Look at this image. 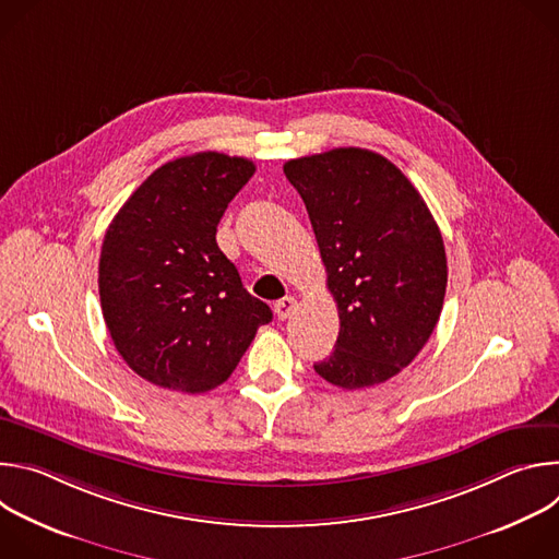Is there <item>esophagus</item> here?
Listing matches in <instances>:
<instances>
[{
	"instance_id": "1",
	"label": "esophagus",
	"mask_w": 559,
	"mask_h": 559,
	"mask_svg": "<svg viewBox=\"0 0 559 559\" xmlns=\"http://www.w3.org/2000/svg\"><path fill=\"white\" fill-rule=\"evenodd\" d=\"M296 307H298L296 298H292V296H285V298H281V300L274 305V313H276L278 321H285V318L294 316Z\"/></svg>"
}]
</instances>
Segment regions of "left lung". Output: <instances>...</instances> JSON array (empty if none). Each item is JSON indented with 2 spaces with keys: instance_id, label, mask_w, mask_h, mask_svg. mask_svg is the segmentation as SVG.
<instances>
[{
  "instance_id": "8db88e82",
  "label": "left lung",
  "mask_w": 559,
  "mask_h": 559,
  "mask_svg": "<svg viewBox=\"0 0 559 559\" xmlns=\"http://www.w3.org/2000/svg\"><path fill=\"white\" fill-rule=\"evenodd\" d=\"M298 190L338 305L341 332L316 373L343 389L380 384L427 345L444 302L442 234L412 181L365 147L292 158Z\"/></svg>"
}]
</instances>
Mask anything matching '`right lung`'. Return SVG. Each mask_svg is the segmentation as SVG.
Wrapping results in <instances>:
<instances>
[{
    "instance_id": "1",
    "label": "right lung",
    "mask_w": 559,
    "mask_h": 559,
    "mask_svg": "<svg viewBox=\"0 0 559 559\" xmlns=\"http://www.w3.org/2000/svg\"><path fill=\"white\" fill-rule=\"evenodd\" d=\"M243 156L197 152L156 168L106 229L99 298L128 367L147 382L203 393L236 369L272 309L216 246L227 203L254 175Z\"/></svg>"
}]
</instances>
